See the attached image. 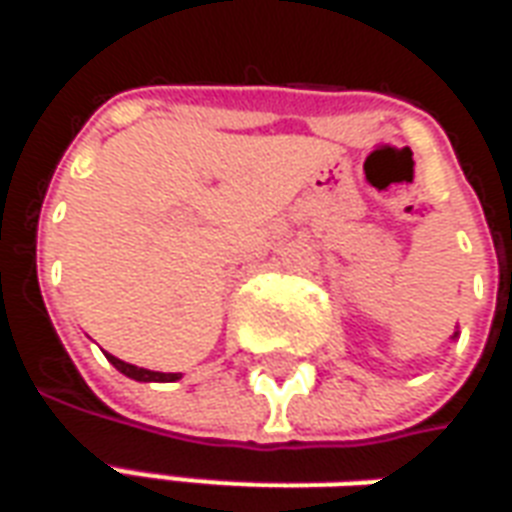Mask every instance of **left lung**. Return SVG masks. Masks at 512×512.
<instances>
[{
    "mask_svg": "<svg viewBox=\"0 0 512 512\" xmlns=\"http://www.w3.org/2000/svg\"><path fill=\"white\" fill-rule=\"evenodd\" d=\"M452 337H458V332H455V334H452Z\"/></svg>",
    "mask_w": 512,
    "mask_h": 512,
    "instance_id": "obj_1",
    "label": "left lung"
}]
</instances>
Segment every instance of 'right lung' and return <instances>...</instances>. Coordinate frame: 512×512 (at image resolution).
I'll list each match as a JSON object with an SVG mask.
<instances>
[{
    "label": "right lung",
    "instance_id": "right-lung-1",
    "mask_svg": "<svg viewBox=\"0 0 512 512\" xmlns=\"http://www.w3.org/2000/svg\"><path fill=\"white\" fill-rule=\"evenodd\" d=\"M106 359L112 362V365L123 373V376L134 378V381H158V384H169V381H178L180 373H153V370H145V367H136V365H128L123 359H117V356L106 354Z\"/></svg>",
    "mask_w": 512,
    "mask_h": 512
}]
</instances>
